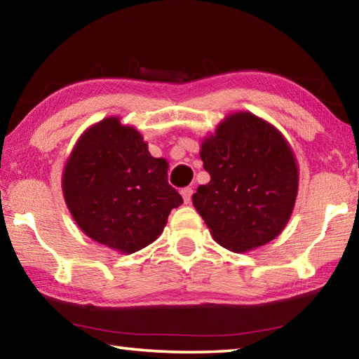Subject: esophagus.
<instances>
[{
  "mask_svg": "<svg viewBox=\"0 0 359 359\" xmlns=\"http://www.w3.org/2000/svg\"><path fill=\"white\" fill-rule=\"evenodd\" d=\"M180 194H182V198H184V201L188 204L191 201V196H193V188L191 187H185L184 190L180 191Z\"/></svg>",
  "mask_w": 359,
  "mask_h": 359,
  "instance_id": "34e87169",
  "label": "esophagus"
}]
</instances>
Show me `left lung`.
I'll return each mask as SVG.
<instances>
[{"label": "left lung", "instance_id": "8db88e82", "mask_svg": "<svg viewBox=\"0 0 359 359\" xmlns=\"http://www.w3.org/2000/svg\"><path fill=\"white\" fill-rule=\"evenodd\" d=\"M199 155L210 182L198 187L193 205L215 242L242 253L276 239L293 212L299 180L282 133L236 112L204 139Z\"/></svg>", "mask_w": 359, "mask_h": 359}]
</instances>
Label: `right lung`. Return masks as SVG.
I'll list each match as a JSON object with an SVG mask.
<instances>
[{
    "mask_svg": "<svg viewBox=\"0 0 359 359\" xmlns=\"http://www.w3.org/2000/svg\"><path fill=\"white\" fill-rule=\"evenodd\" d=\"M63 194L85 234L115 252L135 253L163 233L184 203L168 184V161L154 158L141 133L107 117L79 139L63 171Z\"/></svg>",
    "mask_w": 359,
    "mask_h": 359,
    "instance_id": "add662e5",
    "label": "right lung"
}]
</instances>
